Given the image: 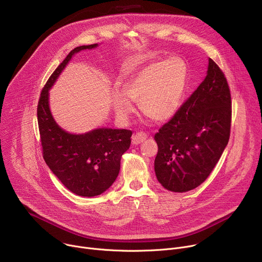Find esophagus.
<instances>
[{
	"label": "esophagus",
	"instance_id": "1",
	"mask_svg": "<svg viewBox=\"0 0 262 262\" xmlns=\"http://www.w3.org/2000/svg\"><path fill=\"white\" fill-rule=\"evenodd\" d=\"M146 138H147V134H145L143 132H138L133 136V143L134 144H140L144 140H146Z\"/></svg>",
	"mask_w": 262,
	"mask_h": 262
}]
</instances>
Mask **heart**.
Returning a JSON list of instances; mask_svg holds the SVG:
<instances>
[{
  "label": "heart",
  "instance_id": "b5f03b06",
  "mask_svg": "<svg viewBox=\"0 0 262 262\" xmlns=\"http://www.w3.org/2000/svg\"><path fill=\"white\" fill-rule=\"evenodd\" d=\"M185 85L186 67L182 60L155 61L123 84V93L113 94V106L118 118L126 121L135 112L130 102L134 101L144 115L163 122L177 113Z\"/></svg>",
  "mask_w": 262,
  "mask_h": 262
}]
</instances>
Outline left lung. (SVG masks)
<instances>
[{"label": "left lung", "instance_id": "left-lung-1", "mask_svg": "<svg viewBox=\"0 0 262 262\" xmlns=\"http://www.w3.org/2000/svg\"><path fill=\"white\" fill-rule=\"evenodd\" d=\"M231 123L230 87L220 67L210 59L205 79L155 134L158 181L178 193L203 183L229 143Z\"/></svg>", "mask_w": 262, "mask_h": 262}]
</instances>
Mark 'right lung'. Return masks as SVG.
Wrapping results in <instances>:
<instances>
[{
    "instance_id": "right-lung-1",
    "label": "right lung",
    "mask_w": 262,
    "mask_h": 262,
    "mask_svg": "<svg viewBox=\"0 0 262 262\" xmlns=\"http://www.w3.org/2000/svg\"><path fill=\"white\" fill-rule=\"evenodd\" d=\"M98 44L74 48L51 74L38 102V124L43 158L52 172L74 194L94 197L116 180L121 156L130 146L129 129L99 128L84 135L68 134L56 123L48 105V90L73 55Z\"/></svg>"
}]
</instances>
